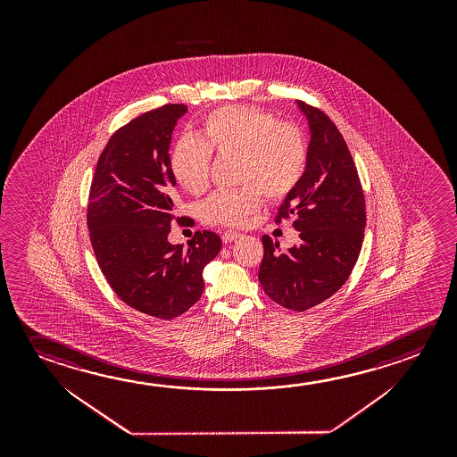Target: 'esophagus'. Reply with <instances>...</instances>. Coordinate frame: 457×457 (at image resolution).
<instances>
[{
	"label": "esophagus",
	"mask_w": 457,
	"mask_h": 457,
	"mask_svg": "<svg viewBox=\"0 0 457 457\" xmlns=\"http://www.w3.org/2000/svg\"><path fill=\"white\" fill-rule=\"evenodd\" d=\"M221 237H223V242H225V244H231L234 240L240 239V237H242V234L237 231H226L223 232V236H221Z\"/></svg>",
	"instance_id": "esophagus-1"
}]
</instances>
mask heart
<instances>
[{
	"instance_id": "1",
	"label": "heart",
	"mask_w": 457,
	"mask_h": 457,
	"mask_svg": "<svg viewBox=\"0 0 457 457\" xmlns=\"http://www.w3.org/2000/svg\"><path fill=\"white\" fill-rule=\"evenodd\" d=\"M212 153L239 156L236 191H217L204 201L201 217L210 225L244 226L262 204L282 201L298 187L307 162V145L300 129L278 122L256 106H223L203 120L201 138L181 137L170 153L175 180L191 195L209 185Z\"/></svg>"
}]
</instances>
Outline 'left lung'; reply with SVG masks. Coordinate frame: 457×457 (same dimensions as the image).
I'll use <instances>...</instances> for the list:
<instances>
[{
	"instance_id": "left-lung-1",
	"label": "left lung",
	"mask_w": 457,
	"mask_h": 457,
	"mask_svg": "<svg viewBox=\"0 0 457 457\" xmlns=\"http://www.w3.org/2000/svg\"><path fill=\"white\" fill-rule=\"evenodd\" d=\"M309 124L304 175L285 197L276 221L295 217L300 244L280 252L262 236L258 272L262 290L277 304L307 311L328 300L345 284L357 262L367 225L365 195L345 138L328 116L296 102Z\"/></svg>"
}]
</instances>
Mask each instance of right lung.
I'll list each match as a JSON object with an SVG mask.
<instances>
[{
  "label": "right lung",
  "mask_w": 457,
  "mask_h": 457,
  "mask_svg": "<svg viewBox=\"0 0 457 457\" xmlns=\"http://www.w3.org/2000/svg\"><path fill=\"white\" fill-rule=\"evenodd\" d=\"M187 110L169 104L118 129L98 157L87 205L90 244L112 292L162 320L197 303L204 268L221 248L210 231L195 232L187 248L167 240L177 185L169 146Z\"/></svg>",
  "instance_id": "add662e5"
}]
</instances>
